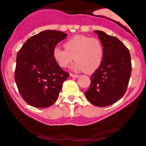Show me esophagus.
I'll return each instance as SVG.
<instances>
[{"instance_id":"obj_1","label":"esophagus","mask_w":146,"mask_h":146,"mask_svg":"<svg viewBox=\"0 0 146 146\" xmlns=\"http://www.w3.org/2000/svg\"><path fill=\"white\" fill-rule=\"evenodd\" d=\"M70 75H71V77H72V78H77L79 77L78 75L73 74V73H70Z\"/></svg>"}]
</instances>
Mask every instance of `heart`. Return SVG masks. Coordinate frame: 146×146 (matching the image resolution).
Wrapping results in <instances>:
<instances>
[{
    "instance_id": "1",
    "label": "heart",
    "mask_w": 146,
    "mask_h": 146,
    "mask_svg": "<svg viewBox=\"0 0 146 146\" xmlns=\"http://www.w3.org/2000/svg\"><path fill=\"white\" fill-rule=\"evenodd\" d=\"M65 49L58 46L53 49V58L62 68L67 67L74 58L73 68L90 73L101 66L104 57V48L97 38L77 35L64 44Z\"/></svg>"
}]
</instances>
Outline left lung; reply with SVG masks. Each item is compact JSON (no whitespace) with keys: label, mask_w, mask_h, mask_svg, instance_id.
Returning <instances> with one entry per match:
<instances>
[{"label":"left lung","mask_w":146,"mask_h":146,"mask_svg":"<svg viewBox=\"0 0 146 146\" xmlns=\"http://www.w3.org/2000/svg\"><path fill=\"white\" fill-rule=\"evenodd\" d=\"M95 32L104 46V57L101 66L90 77L91 82L85 95L93 105L104 107L115 103L126 92L131 58L128 48L116 37L102 31Z\"/></svg>","instance_id":"1"}]
</instances>
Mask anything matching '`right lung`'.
<instances>
[{"label": "right lung", "mask_w": 146, "mask_h": 146, "mask_svg": "<svg viewBox=\"0 0 146 146\" xmlns=\"http://www.w3.org/2000/svg\"><path fill=\"white\" fill-rule=\"evenodd\" d=\"M66 36L62 31L45 30L29 38L18 51L14 78L28 104L45 108L58 99L69 73L60 68L53 52Z\"/></svg>", "instance_id": "right-lung-1"}]
</instances>
